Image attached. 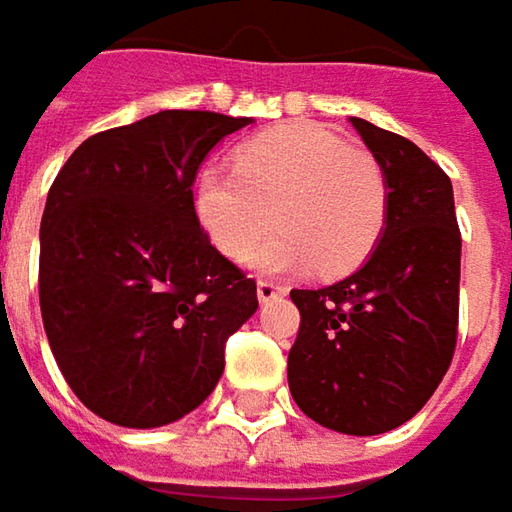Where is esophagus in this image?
<instances>
[{
    "instance_id": "obj_1",
    "label": "esophagus",
    "mask_w": 512,
    "mask_h": 512,
    "mask_svg": "<svg viewBox=\"0 0 512 512\" xmlns=\"http://www.w3.org/2000/svg\"><path fill=\"white\" fill-rule=\"evenodd\" d=\"M280 294H286V289L280 283H274V280H257V297H260V303H269V300L280 297Z\"/></svg>"
}]
</instances>
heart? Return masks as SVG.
<instances>
[{
	"mask_svg": "<svg viewBox=\"0 0 512 512\" xmlns=\"http://www.w3.org/2000/svg\"><path fill=\"white\" fill-rule=\"evenodd\" d=\"M198 218L226 257H246L271 228L281 232L249 263L263 272L314 266L326 277L354 272L377 246L388 184L374 155L309 121L283 124L238 150L235 167L198 178Z\"/></svg>",
	"mask_w": 512,
	"mask_h": 512,
	"instance_id": "heart-1",
	"label": "heart"
}]
</instances>
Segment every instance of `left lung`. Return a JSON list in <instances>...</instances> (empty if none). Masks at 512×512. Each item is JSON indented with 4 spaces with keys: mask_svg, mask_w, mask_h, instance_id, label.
<instances>
[{
    "mask_svg": "<svg viewBox=\"0 0 512 512\" xmlns=\"http://www.w3.org/2000/svg\"><path fill=\"white\" fill-rule=\"evenodd\" d=\"M351 124L385 172V229L351 277L291 289L289 388L317 425L377 436L419 414L453 360L462 235L442 167L402 135Z\"/></svg>",
    "mask_w": 512,
    "mask_h": 512,
    "instance_id": "obj_1",
    "label": "left lung"
}]
</instances>
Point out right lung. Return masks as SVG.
Wrapping results in <instances>:
<instances>
[{
	"label": "right lung",
	"mask_w": 512,
	"mask_h": 512,
	"mask_svg": "<svg viewBox=\"0 0 512 512\" xmlns=\"http://www.w3.org/2000/svg\"><path fill=\"white\" fill-rule=\"evenodd\" d=\"M252 118L161 110L90 135L47 192L39 306L73 394L121 428H161L209 397L252 277L209 243L192 184Z\"/></svg>",
	"instance_id": "right-lung-1"
}]
</instances>
